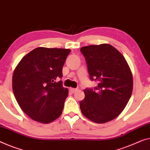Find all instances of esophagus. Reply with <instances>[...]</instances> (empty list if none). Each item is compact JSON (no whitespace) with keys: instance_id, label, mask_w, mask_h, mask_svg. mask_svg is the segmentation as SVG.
<instances>
[{"instance_id":"obj_1","label":"esophagus","mask_w":150,"mask_h":150,"mask_svg":"<svg viewBox=\"0 0 150 150\" xmlns=\"http://www.w3.org/2000/svg\"><path fill=\"white\" fill-rule=\"evenodd\" d=\"M77 88H70V92L71 93H75L76 91H77Z\"/></svg>"}]
</instances>
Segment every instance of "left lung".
I'll return each instance as SVG.
<instances>
[{"instance_id":"1","label":"left lung","mask_w":150,"mask_h":150,"mask_svg":"<svg viewBox=\"0 0 150 150\" xmlns=\"http://www.w3.org/2000/svg\"><path fill=\"white\" fill-rule=\"evenodd\" d=\"M86 59L90 79L98 86L84 91L80 108L86 118L96 123L114 119L125 109L132 94L133 76L127 62L111 45L103 43L80 48Z\"/></svg>"}]
</instances>
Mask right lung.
Masks as SVG:
<instances>
[{"mask_svg": "<svg viewBox=\"0 0 150 150\" xmlns=\"http://www.w3.org/2000/svg\"><path fill=\"white\" fill-rule=\"evenodd\" d=\"M69 49L38 47L23 57L14 70L13 91L21 109L29 117L49 123L60 116L68 88L62 86V68Z\"/></svg>", "mask_w": 150, "mask_h": 150, "instance_id": "right-lung-1", "label": "right lung"}]
</instances>
